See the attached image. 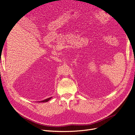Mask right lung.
Wrapping results in <instances>:
<instances>
[{
	"mask_svg": "<svg viewBox=\"0 0 135 135\" xmlns=\"http://www.w3.org/2000/svg\"><path fill=\"white\" fill-rule=\"evenodd\" d=\"M51 98H52V97H50V98H47V99H44V100H43V101H40L39 102H48V101H49L50 99H51Z\"/></svg>",
	"mask_w": 135,
	"mask_h": 135,
	"instance_id": "1",
	"label": "right lung"
}]
</instances>
